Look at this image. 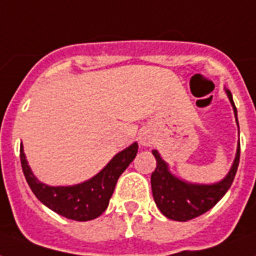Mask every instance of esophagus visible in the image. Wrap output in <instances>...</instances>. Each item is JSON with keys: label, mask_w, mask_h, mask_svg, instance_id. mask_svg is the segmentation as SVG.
<instances>
[{"label": "esophagus", "mask_w": 256, "mask_h": 256, "mask_svg": "<svg viewBox=\"0 0 256 256\" xmlns=\"http://www.w3.org/2000/svg\"><path fill=\"white\" fill-rule=\"evenodd\" d=\"M140 144H142V146H144V148H148V146H152V144H154V140H152V136L148 134V132H142L140 136Z\"/></svg>", "instance_id": "esophagus-1"}]
</instances>
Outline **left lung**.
Returning <instances> with one entry per match:
<instances>
[{
	"label": "left lung",
	"mask_w": 256,
	"mask_h": 256,
	"mask_svg": "<svg viewBox=\"0 0 256 256\" xmlns=\"http://www.w3.org/2000/svg\"><path fill=\"white\" fill-rule=\"evenodd\" d=\"M224 92L232 106L235 120H236L239 130L238 114H236V108L232 100V94L227 88H224ZM152 156H156V168L152 174V190L156 207L166 218L171 220L187 222L212 208L230 188L236 170H238L240 144L238 142L235 160L226 176L220 179L219 182L211 183V184L183 180L182 178L171 172L168 164L162 160L158 150H152Z\"/></svg>",
	"instance_id": "obj_1"
}]
</instances>
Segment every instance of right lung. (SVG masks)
I'll list each match as a JSON object with an SVG mask.
<instances>
[{"mask_svg": "<svg viewBox=\"0 0 256 256\" xmlns=\"http://www.w3.org/2000/svg\"><path fill=\"white\" fill-rule=\"evenodd\" d=\"M136 152L138 144L134 142L112 156V160L92 178L73 186H49L38 180L28 164L22 144L20 158L26 182L40 202L65 218L86 222L98 218L108 208L116 180L136 158Z\"/></svg>", "mask_w": 256, "mask_h": 256, "instance_id": "add662e5", "label": "right lung"}]
</instances>
